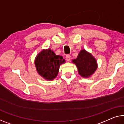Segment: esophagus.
<instances>
[{
	"mask_svg": "<svg viewBox=\"0 0 124 124\" xmlns=\"http://www.w3.org/2000/svg\"><path fill=\"white\" fill-rule=\"evenodd\" d=\"M66 60H67V61L70 62V60H71V56H70V55H67V56H66Z\"/></svg>",
	"mask_w": 124,
	"mask_h": 124,
	"instance_id": "34e87169",
	"label": "esophagus"
}]
</instances>
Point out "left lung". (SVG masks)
<instances>
[{"label":"left lung","mask_w":124,"mask_h":124,"mask_svg":"<svg viewBox=\"0 0 124 124\" xmlns=\"http://www.w3.org/2000/svg\"><path fill=\"white\" fill-rule=\"evenodd\" d=\"M76 66L78 74L84 78H89L96 71L98 64L96 59L91 53L81 49L77 58L72 60Z\"/></svg>","instance_id":"1"}]
</instances>
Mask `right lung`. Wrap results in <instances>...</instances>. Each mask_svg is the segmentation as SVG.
Returning <instances> with one entry per match:
<instances>
[{
    "label": "right lung",
    "instance_id": "add662e5",
    "mask_svg": "<svg viewBox=\"0 0 124 124\" xmlns=\"http://www.w3.org/2000/svg\"><path fill=\"white\" fill-rule=\"evenodd\" d=\"M65 62L62 56L56 55L51 48L42 50L34 60L36 71L39 75L47 81H52L56 78L60 66Z\"/></svg>",
    "mask_w": 124,
    "mask_h": 124
}]
</instances>
